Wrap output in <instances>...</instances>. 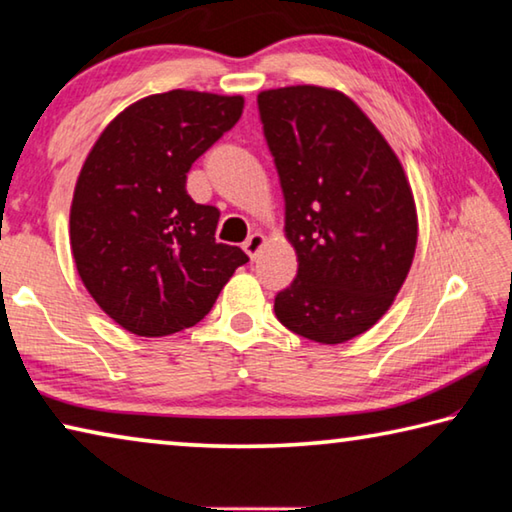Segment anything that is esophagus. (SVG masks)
I'll list each match as a JSON object with an SVG mask.
<instances>
[{
  "label": "esophagus",
  "mask_w": 512,
  "mask_h": 512,
  "mask_svg": "<svg viewBox=\"0 0 512 512\" xmlns=\"http://www.w3.org/2000/svg\"><path fill=\"white\" fill-rule=\"evenodd\" d=\"M263 245H265V236L263 233H251V236L245 240V245H242V249L247 251L249 254V258H256L258 256V251L263 249Z\"/></svg>",
  "instance_id": "34e87169"
}]
</instances>
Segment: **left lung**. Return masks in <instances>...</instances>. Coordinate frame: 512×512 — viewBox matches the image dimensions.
Wrapping results in <instances>:
<instances>
[{"mask_svg": "<svg viewBox=\"0 0 512 512\" xmlns=\"http://www.w3.org/2000/svg\"><path fill=\"white\" fill-rule=\"evenodd\" d=\"M258 113L299 263L274 313L301 338L340 345L372 329L404 286L417 247L413 192L397 154L342 92L263 90Z\"/></svg>", "mask_w": 512, "mask_h": 512, "instance_id": "obj_1", "label": "left lung"}]
</instances>
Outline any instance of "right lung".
Returning a JSON list of instances; mask_svg holds the SVG:
<instances>
[{"mask_svg": "<svg viewBox=\"0 0 512 512\" xmlns=\"http://www.w3.org/2000/svg\"><path fill=\"white\" fill-rule=\"evenodd\" d=\"M245 99L149 95L115 117L74 188L70 245L99 308L145 338L195 326L249 258L215 242L220 211L186 190L192 163L240 120Z\"/></svg>", "mask_w": 512, "mask_h": 512, "instance_id": "right-lung-1", "label": "right lung"}]
</instances>
